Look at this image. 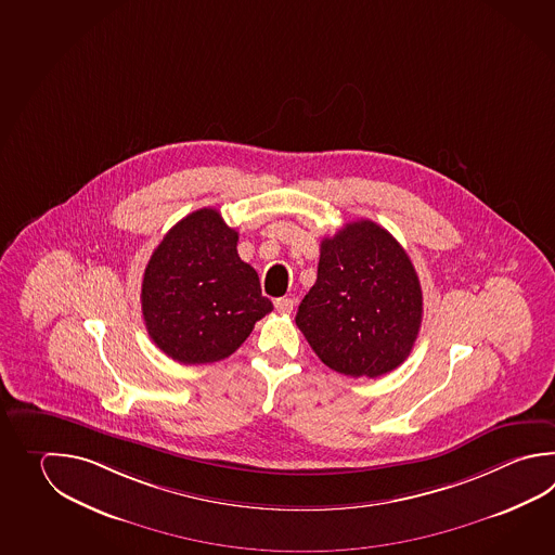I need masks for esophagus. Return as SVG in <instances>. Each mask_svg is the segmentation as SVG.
Segmentation results:
<instances>
[{"instance_id":"34e87169","label":"esophagus","mask_w":555,"mask_h":555,"mask_svg":"<svg viewBox=\"0 0 555 555\" xmlns=\"http://www.w3.org/2000/svg\"><path fill=\"white\" fill-rule=\"evenodd\" d=\"M274 308L281 314H291L295 310V300H291V298H276L274 300Z\"/></svg>"}]
</instances>
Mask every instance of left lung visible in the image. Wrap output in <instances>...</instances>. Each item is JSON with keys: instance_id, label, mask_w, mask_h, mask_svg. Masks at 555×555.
Instances as JSON below:
<instances>
[{"instance_id": "1", "label": "left lung", "mask_w": 555, "mask_h": 555, "mask_svg": "<svg viewBox=\"0 0 555 555\" xmlns=\"http://www.w3.org/2000/svg\"><path fill=\"white\" fill-rule=\"evenodd\" d=\"M423 320V293L405 249L370 219L320 243L317 283L296 326L330 370L379 377L408 360Z\"/></svg>"}]
</instances>
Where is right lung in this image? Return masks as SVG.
Wrapping results in <instances>:
<instances>
[{"mask_svg":"<svg viewBox=\"0 0 555 555\" xmlns=\"http://www.w3.org/2000/svg\"><path fill=\"white\" fill-rule=\"evenodd\" d=\"M237 241L221 214L204 207L171 227L147 260L142 314L150 338L171 360H225L271 312Z\"/></svg>","mask_w":555,"mask_h":555,"instance_id":"add662e5","label":"right lung"}]
</instances>
